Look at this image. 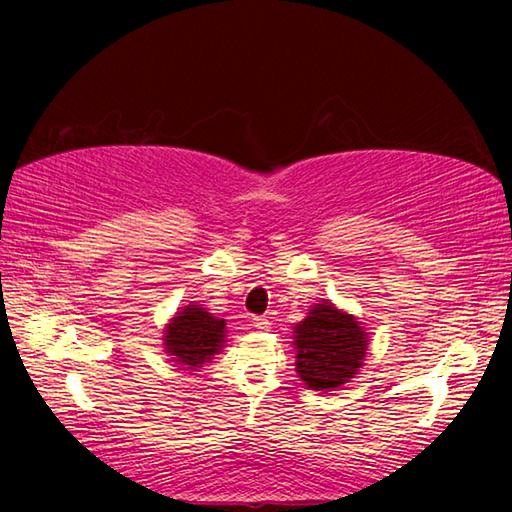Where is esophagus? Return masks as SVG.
<instances>
[{
    "mask_svg": "<svg viewBox=\"0 0 512 512\" xmlns=\"http://www.w3.org/2000/svg\"><path fill=\"white\" fill-rule=\"evenodd\" d=\"M253 325H255L257 330H268V328H270V323H268L266 317H255V319H253Z\"/></svg>",
    "mask_w": 512,
    "mask_h": 512,
    "instance_id": "34e87169",
    "label": "esophagus"
}]
</instances>
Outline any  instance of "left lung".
Returning a JSON list of instances; mask_svg holds the SVG:
<instances>
[{
	"label": "left lung",
	"instance_id": "8db88e82",
	"mask_svg": "<svg viewBox=\"0 0 512 512\" xmlns=\"http://www.w3.org/2000/svg\"><path fill=\"white\" fill-rule=\"evenodd\" d=\"M295 369L303 385L314 391H336L361 372L369 332L354 314L330 299L314 303L308 317L292 330Z\"/></svg>",
	"mask_w": 512,
	"mask_h": 512
}]
</instances>
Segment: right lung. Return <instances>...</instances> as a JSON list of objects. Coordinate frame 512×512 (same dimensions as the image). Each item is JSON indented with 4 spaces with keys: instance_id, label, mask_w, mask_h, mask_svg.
<instances>
[{
    "instance_id": "add662e5",
    "label": "right lung",
    "mask_w": 512,
    "mask_h": 512,
    "mask_svg": "<svg viewBox=\"0 0 512 512\" xmlns=\"http://www.w3.org/2000/svg\"><path fill=\"white\" fill-rule=\"evenodd\" d=\"M226 343V319H217L200 303H187L178 308L162 332L165 354L173 363L198 372L222 352Z\"/></svg>"
}]
</instances>
